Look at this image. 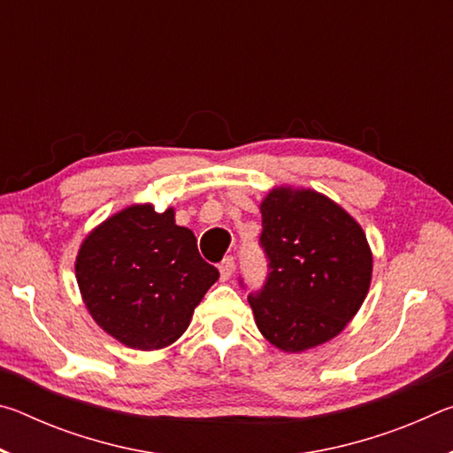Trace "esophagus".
Segmentation results:
<instances>
[{
    "mask_svg": "<svg viewBox=\"0 0 453 453\" xmlns=\"http://www.w3.org/2000/svg\"><path fill=\"white\" fill-rule=\"evenodd\" d=\"M234 265H235V262H234L232 256H227V257L221 259V264H219V278H221V281H227L229 278H232Z\"/></svg>",
    "mask_w": 453,
    "mask_h": 453,
    "instance_id": "34e87169",
    "label": "esophagus"
}]
</instances>
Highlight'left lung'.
Returning <instances> with one entry per match:
<instances>
[{"label": "left lung", "mask_w": 453, "mask_h": 453, "mask_svg": "<svg viewBox=\"0 0 453 453\" xmlns=\"http://www.w3.org/2000/svg\"><path fill=\"white\" fill-rule=\"evenodd\" d=\"M259 210L270 264L264 288L248 296L257 329L289 354L321 346L348 326L370 289L364 229L313 189L273 188Z\"/></svg>", "instance_id": "8db88e82"}]
</instances>
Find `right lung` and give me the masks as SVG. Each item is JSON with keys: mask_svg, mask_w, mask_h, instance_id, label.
I'll return each instance as SVG.
<instances>
[{"mask_svg": "<svg viewBox=\"0 0 453 453\" xmlns=\"http://www.w3.org/2000/svg\"><path fill=\"white\" fill-rule=\"evenodd\" d=\"M75 278L91 318L132 349L172 346L219 272L199 256L173 208L134 203L99 224L75 257Z\"/></svg>", "mask_w": 453, "mask_h": 453, "instance_id": "obj_1", "label": "right lung"}]
</instances>
